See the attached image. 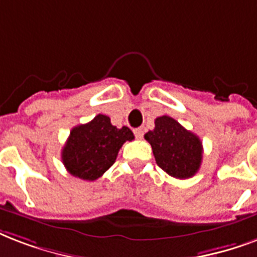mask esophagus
<instances>
[{"label": "esophagus", "mask_w": 257, "mask_h": 257, "mask_svg": "<svg viewBox=\"0 0 257 257\" xmlns=\"http://www.w3.org/2000/svg\"><path fill=\"white\" fill-rule=\"evenodd\" d=\"M134 134H135V137H137V138H138V139H142L143 138V130H142V128H135Z\"/></svg>", "instance_id": "obj_1"}]
</instances>
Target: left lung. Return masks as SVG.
<instances>
[{"instance_id": "1", "label": "left lung", "mask_w": 257, "mask_h": 257, "mask_svg": "<svg viewBox=\"0 0 257 257\" xmlns=\"http://www.w3.org/2000/svg\"><path fill=\"white\" fill-rule=\"evenodd\" d=\"M154 130L145 134L151 145L157 165L169 176L190 178L202 162V142L192 131L168 115L156 119Z\"/></svg>"}]
</instances>
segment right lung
Returning <instances> with one entry per match:
<instances>
[{
	"mask_svg": "<svg viewBox=\"0 0 257 257\" xmlns=\"http://www.w3.org/2000/svg\"><path fill=\"white\" fill-rule=\"evenodd\" d=\"M128 127L116 128L107 115H96L91 122L71 130L61 160L69 174L80 180L95 181L114 165L120 147L133 141Z\"/></svg>",
	"mask_w": 257,
	"mask_h": 257,
	"instance_id": "add662e5",
	"label": "right lung"
}]
</instances>
